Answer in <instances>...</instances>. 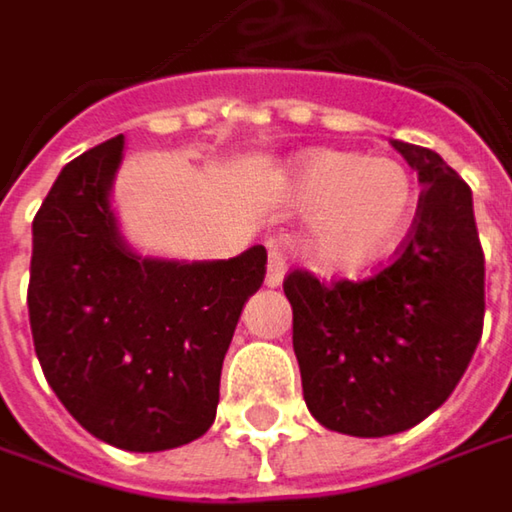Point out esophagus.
I'll return each instance as SVG.
<instances>
[{
	"instance_id": "34e87169",
	"label": "esophagus",
	"mask_w": 512,
	"mask_h": 512,
	"mask_svg": "<svg viewBox=\"0 0 512 512\" xmlns=\"http://www.w3.org/2000/svg\"><path fill=\"white\" fill-rule=\"evenodd\" d=\"M285 265H288L285 247H282L279 241H271V244H268V274H265L268 288L282 285V279H285Z\"/></svg>"
}]
</instances>
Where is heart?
Returning <instances> with one entry per match:
<instances>
[{"mask_svg":"<svg viewBox=\"0 0 512 512\" xmlns=\"http://www.w3.org/2000/svg\"><path fill=\"white\" fill-rule=\"evenodd\" d=\"M291 192L303 209H317L311 256L326 271L382 262L417 215V186L405 165L352 151L306 154L294 165Z\"/></svg>","mask_w":512,"mask_h":512,"instance_id":"obj_1","label":"heart"}]
</instances>
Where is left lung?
<instances>
[{
  "mask_svg": "<svg viewBox=\"0 0 512 512\" xmlns=\"http://www.w3.org/2000/svg\"><path fill=\"white\" fill-rule=\"evenodd\" d=\"M422 183L393 262L323 282L297 268L282 288L311 417L352 437H387L434 414L463 379L484 329V250L472 189L431 148L390 139Z\"/></svg>",
  "mask_w": 512,
  "mask_h": 512,
  "instance_id": "1",
  "label": "left lung"
}]
</instances>
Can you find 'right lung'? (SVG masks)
Masks as SVG:
<instances>
[{"mask_svg":"<svg viewBox=\"0 0 512 512\" xmlns=\"http://www.w3.org/2000/svg\"><path fill=\"white\" fill-rule=\"evenodd\" d=\"M122 148L113 136L63 165L34 215L28 320L46 382L92 437L163 452L215 420L224 355L268 253L192 265L130 253L110 209Z\"/></svg>","mask_w":512,"mask_h":512,"instance_id":"1","label":"right lung"}]
</instances>
